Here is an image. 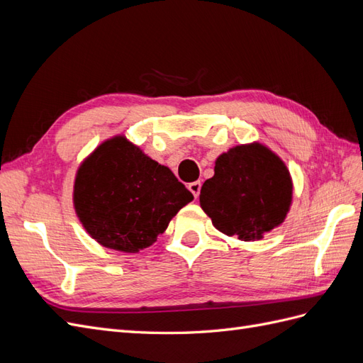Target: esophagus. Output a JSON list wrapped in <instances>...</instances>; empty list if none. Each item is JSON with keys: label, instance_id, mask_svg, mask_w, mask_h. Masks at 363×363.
<instances>
[{"label": "esophagus", "instance_id": "1", "mask_svg": "<svg viewBox=\"0 0 363 363\" xmlns=\"http://www.w3.org/2000/svg\"><path fill=\"white\" fill-rule=\"evenodd\" d=\"M188 188H189V191L194 194L195 199H199L200 191H201V183H200V182H192V183H189Z\"/></svg>", "mask_w": 363, "mask_h": 363}]
</instances>
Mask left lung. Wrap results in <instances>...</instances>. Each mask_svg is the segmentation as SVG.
I'll list each match as a JSON object with an SVG mask.
<instances>
[{
  "mask_svg": "<svg viewBox=\"0 0 363 363\" xmlns=\"http://www.w3.org/2000/svg\"><path fill=\"white\" fill-rule=\"evenodd\" d=\"M215 174L204 182L200 206L227 236L259 240L281 225L292 204L291 172L260 142L240 144L219 155Z\"/></svg>",
  "mask_w": 363,
  "mask_h": 363,
  "instance_id": "obj_1",
  "label": "left lung"
}]
</instances>
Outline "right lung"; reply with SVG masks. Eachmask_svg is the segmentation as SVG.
Instances as JSON below:
<instances>
[{"instance_id":"1","label":"right lung","mask_w":363,"mask_h":363,"mask_svg":"<svg viewBox=\"0 0 363 363\" xmlns=\"http://www.w3.org/2000/svg\"><path fill=\"white\" fill-rule=\"evenodd\" d=\"M194 195L124 135L101 142L75 172L72 203L86 233L135 255L152 245Z\"/></svg>"}]
</instances>
